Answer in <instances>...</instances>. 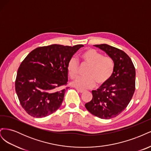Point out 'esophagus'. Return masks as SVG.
Here are the masks:
<instances>
[{"label": "esophagus", "mask_w": 151, "mask_h": 151, "mask_svg": "<svg viewBox=\"0 0 151 151\" xmlns=\"http://www.w3.org/2000/svg\"><path fill=\"white\" fill-rule=\"evenodd\" d=\"M76 90L78 91L79 93H84V90H83V89H78V88H76Z\"/></svg>", "instance_id": "esophagus-1"}]
</instances>
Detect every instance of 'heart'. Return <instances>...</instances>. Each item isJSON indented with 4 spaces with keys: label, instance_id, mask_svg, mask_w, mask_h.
<instances>
[{
    "label": "heart",
    "instance_id": "b5f03b06",
    "mask_svg": "<svg viewBox=\"0 0 151 151\" xmlns=\"http://www.w3.org/2000/svg\"><path fill=\"white\" fill-rule=\"evenodd\" d=\"M83 63L89 65L86 71V76L81 77L72 82V86L80 89H88L104 84L110 79L114 71V62L110 57L103 56V54L94 49H88L81 55ZM79 63L72 57L68 62L67 70L72 79L79 75Z\"/></svg>",
    "mask_w": 151,
    "mask_h": 151
}]
</instances>
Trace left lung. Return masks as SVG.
Masks as SVG:
<instances>
[{
  "label": "left lung",
  "mask_w": 151,
  "mask_h": 151,
  "mask_svg": "<svg viewBox=\"0 0 151 151\" xmlns=\"http://www.w3.org/2000/svg\"><path fill=\"white\" fill-rule=\"evenodd\" d=\"M110 57L114 71L106 83L92 91L93 98L85 104L93 115L110 119L121 113L129 104L135 91V69L130 58L122 50L107 44L95 45Z\"/></svg>",
  "instance_id": "obj_1"
}]
</instances>
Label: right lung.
I'll return each instance as SVG.
<instances>
[{
  "mask_svg": "<svg viewBox=\"0 0 151 151\" xmlns=\"http://www.w3.org/2000/svg\"><path fill=\"white\" fill-rule=\"evenodd\" d=\"M83 45H51L31 51L18 68L16 92L22 107L36 118L47 116L60 108L66 89L67 65Z\"/></svg>",
  "mask_w": 151,
  "mask_h": 151,
  "instance_id": "add662e5",
  "label": "right lung"
}]
</instances>
